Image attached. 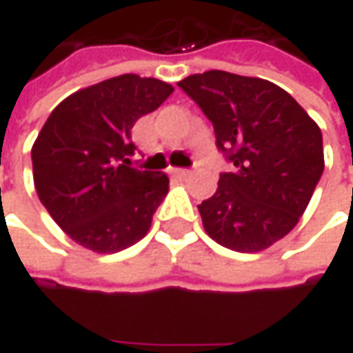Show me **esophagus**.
Segmentation results:
<instances>
[{
    "label": "esophagus",
    "mask_w": 353,
    "mask_h": 353,
    "mask_svg": "<svg viewBox=\"0 0 353 353\" xmlns=\"http://www.w3.org/2000/svg\"><path fill=\"white\" fill-rule=\"evenodd\" d=\"M172 174H176V176H188L190 174V170L188 169H170Z\"/></svg>",
    "instance_id": "1"
}]
</instances>
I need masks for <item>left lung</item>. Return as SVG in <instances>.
<instances>
[{"label":"left lung","instance_id":"8db88e82","mask_svg":"<svg viewBox=\"0 0 353 353\" xmlns=\"http://www.w3.org/2000/svg\"><path fill=\"white\" fill-rule=\"evenodd\" d=\"M212 121L232 172L198 204L208 236L228 250H267L296 225L324 170L322 133L289 92L208 70L179 82Z\"/></svg>","mask_w":353,"mask_h":353}]
</instances>
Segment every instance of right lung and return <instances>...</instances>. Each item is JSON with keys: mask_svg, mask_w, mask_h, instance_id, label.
<instances>
[{"mask_svg": "<svg viewBox=\"0 0 353 353\" xmlns=\"http://www.w3.org/2000/svg\"><path fill=\"white\" fill-rule=\"evenodd\" d=\"M170 94L157 78L121 74L78 90L48 116L31 151L34 188L76 243L116 253L147 234L169 179L131 165V129Z\"/></svg>", "mask_w": 353, "mask_h": 353, "instance_id": "add662e5", "label": "right lung"}]
</instances>
